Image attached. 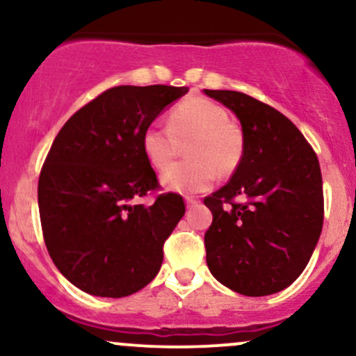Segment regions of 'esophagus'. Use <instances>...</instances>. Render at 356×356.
Wrapping results in <instances>:
<instances>
[{"label":"esophagus","instance_id":"esophagus-1","mask_svg":"<svg viewBox=\"0 0 356 356\" xmlns=\"http://www.w3.org/2000/svg\"><path fill=\"white\" fill-rule=\"evenodd\" d=\"M199 201L195 197H192V195H187L186 197V204H187V207H192V206H195V204H197Z\"/></svg>","mask_w":356,"mask_h":356}]
</instances>
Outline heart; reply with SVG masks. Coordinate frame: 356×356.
Masks as SVG:
<instances>
[{"mask_svg":"<svg viewBox=\"0 0 356 356\" xmlns=\"http://www.w3.org/2000/svg\"><path fill=\"white\" fill-rule=\"evenodd\" d=\"M188 145L190 161L162 174L167 191L194 194L207 191L220 175L231 174L244 152L241 129L229 122L224 107L207 99L182 102L169 115V127L150 125L142 134V150L149 164L164 170Z\"/></svg>","mask_w":356,"mask_h":356,"instance_id":"heart-1","label":"heart"}]
</instances>
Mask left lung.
<instances>
[{"label": "left lung", "mask_w": 356, "mask_h": 356, "mask_svg": "<svg viewBox=\"0 0 356 356\" xmlns=\"http://www.w3.org/2000/svg\"><path fill=\"white\" fill-rule=\"evenodd\" d=\"M236 113L244 152L229 182L204 199L212 276L246 296L288 288L308 264L323 227L316 154L298 127L268 104L232 90H204ZM241 197L243 203H236Z\"/></svg>", "instance_id": "1"}]
</instances>
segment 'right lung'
I'll list each match as a JSON object with an SVG mask.
<instances>
[{
  "mask_svg": "<svg viewBox=\"0 0 356 356\" xmlns=\"http://www.w3.org/2000/svg\"><path fill=\"white\" fill-rule=\"evenodd\" d=\"M187 87L120 85L68 118L38 179L43 239L58 271L93 296L137 293L161 269L164 243L186 206L174 192L138 204L159 187L142 134Z\"/></svg>",
  "mask_w": 356,
  "mask_h": 356,
  "instance_id": "right-lung-1",
  "label": "right lung"
}]
</instances>
